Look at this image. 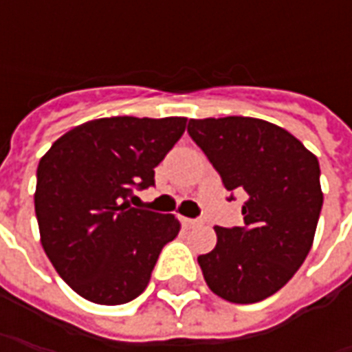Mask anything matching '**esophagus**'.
Instances as JSON below:
<instances>
[{
  "instance_id": "1",
  "label": "esophagus",
  "mask_w": 352,
  "mask_h": 352,
  "mask_svg": "<svg viewBox=\"0 0 352 352\" xmlns=\"http://www.w3.org/2000/svg\"><path fill=\"white\" fill-rule=\"evenodd\" d=\"M180 221H182V225L186 227V229H190V227H196V225L201 223V221H197V219H190V217H182Z\"/></svg>"
}]
</instances>
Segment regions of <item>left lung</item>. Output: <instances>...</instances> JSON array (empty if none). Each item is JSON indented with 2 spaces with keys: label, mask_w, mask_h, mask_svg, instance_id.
<instances>
[{
  "label": "left lung",
  "mask_w": 352,
  "mask_h": 352,
  "mask_svg": "<svg viewBox=\"0 0 352 352\" xmlns=\"http://www.w3.org/2000/svg\"><path fill=\"white\" fill-rule=\"evenodd\" d=\"M188 133L229 192H245L243 227H215L197 263L210 290L231 304L276 294L304 264L323 206L318 156L286 129L254 117L190 119Z\"/></svg>",
  "instance_id": "obj_1"
}]
</instances>
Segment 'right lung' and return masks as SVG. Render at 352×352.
I'll list each match as a JSON object with an SVG mask.
<instances>
[{
  "mask_svg": "<svg viewBox=\"0 0 352 352\" xmlns=\"http://www.w3.org/2000/svg\"><path fill=\"white\" fill-rule=\"evenodd\" d=\"M186 117H103L64 133L36 168L34 213L54 270L88 302L127 304L148 286L162 247L180 231L172 213L135 210V188L186 131Z\"/></svg>",
  "mask_w": 352,
  "mask_h": 352,
  "instance_id": "right-lung-1",
  "label": "right lung"
}]
</instances>
